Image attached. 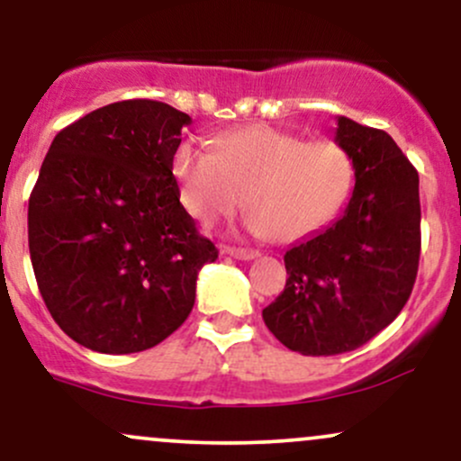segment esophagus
Segmentation results:
<instances>
[{
    "mask_svg": "<svg viewBox=\"0 0 461 461\" xmlns=\"http://www.w3.org/2000/svg\"><path fill=\"white\" fill-rule=\"evenodd\" d=\"M223 251L227 256L236 258V260H253L258 258V251H251V249H238V247H225Z\"/></svg>",
    "mask_w": 461,
    "mask_h": 461,
    "instance_id": "34e87169",
    "label": "esophagus"
}]
</instances>
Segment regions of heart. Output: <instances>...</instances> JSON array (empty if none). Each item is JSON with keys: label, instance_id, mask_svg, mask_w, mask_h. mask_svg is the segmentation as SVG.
Returning a JSON list of instances; mask_svg holds the SVG:
<instances>
[{"label": "heart", "instance_id": "obj_1", "mask_svg": "<svg viewBox=\"0 0 461 461\" xmlns=\"http://www.w3.org/2000/svg\"><path fill=\"white\" fill-rule=\"evenodd\" d=\"M173 176L182 203L201 223L234 212L245 193L249 230L290 245L321 234L340 216L353 188V162L336 140L247 125L219 136L214 149L179 142Z\"/></svg>", "mask_w": 461, "mask_h": 461}]
</instances>
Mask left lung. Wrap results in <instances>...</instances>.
<instances>
[{
    "instance_id": "obj_1",
    "label": "left lung",
    "mask_w": 461,
    "mask_h": 461,
    "mask_svg": "<svg viewBox=\"0 0 461 461\" xmlns=\"http://www.w3.org/2000/svg\"><path fill=\"white\" fill-rule=\"evenodd\" d=\"M356 188L345 214L285 251L284 293L262 310L301 356H338L388 327L410 299L420 258L418 173L382 130L336 116Z\"/></svg>"
}]
</instances>
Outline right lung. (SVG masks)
Listing matches in <instances>:
<instances>
[{"instance_id":"add662e5","label":"right lung","mask_w":461,"mask_h":461,"mask_svg":"<svg viewBox=\"0 0 461 461\" xmlns=\"http://www.w3.org/2000/svg\"><path fill=\"white\" fill-rule=\"evenodd\" d=\"M186 113L151 99L93 110L58 131L28 205L32 268L41 294L77 345L139 353L188 319L203 264L173 176Z\"/></svg>"}]
</instances>
